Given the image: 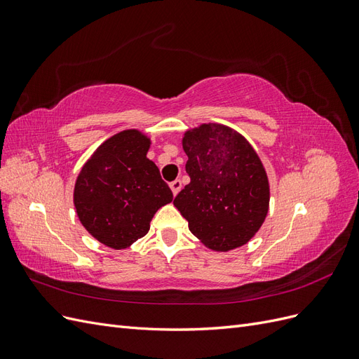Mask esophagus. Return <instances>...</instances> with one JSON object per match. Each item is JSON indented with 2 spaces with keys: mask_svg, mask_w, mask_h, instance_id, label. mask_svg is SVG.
Listing matches in <instances>:
<instances>
[{
  "mask_svg": "<svg viewBox=\"0 0 359 359\" xmlns=\"http://www.w3.org/2000/svg\"><path fill=\"white\" fill-rule=\"evenodd\" d=\"M181 187H182V184H181V181H180V180H175V181H172V182H170V189H172V193L175 194V196H177V194H178V191L181 190Z\"/></svg>",
  "mask_w": 359,
  "mask_h": 359,
  "instance_id": "obj_1",
  "label": "esophagus"
}]
</instances>
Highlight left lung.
<instances>
[{
	"label": "left lung",
	"mask_w": 359,
	"mask_h": 359,
	"mask_svg": "<svg viewBox=\"0 0 359 359\" xmlns=\"http://www.w3.org/2000/svg\"><path fill=\"white\" fill-rule=\"evenodd\" d=\"M190 182L173 205L194 236L212 250L245 244L262 226L269 203L265 169L255 149L232 128L203 124L182 139Z\"/></svg>",
	"instance_id": "left-lung-1"
}]
</instances>
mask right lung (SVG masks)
<instances>
[{"mask_svg":"<svg viewBox=\"0 0 359 359\" xmlns=\"http://www.w3.org/2000/svg\"><path fill=\"white\" fill-rule=\"evenodd\" d=\"M149 139L124 130L97 148L74 186V206L83 227L112 248H126L149 231L158 208L173 194L147 158Z\"/></svg>","mask_w":359,"mask_h":359,"instance_id":"obj_1","label":"right lung"}]
</instances>
